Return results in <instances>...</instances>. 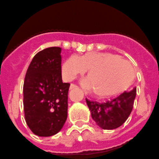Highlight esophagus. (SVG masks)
<instances>
[{
    "mask_svg": "<svg viewBox=\"0 0 159 159\" xmlns=\"http://www.w3.org/2000/svg\"><path fill=\"white\" fill-rule=\"evenodd\" d=\"M78 87L77 86L76 84H71L70 86V89H78Z\"/></svg>",
    "mask_w": 159,
    "mask_h": 159,
    "instance_id": "34e87169",
    "label": "esophagus"
}]
</instances>
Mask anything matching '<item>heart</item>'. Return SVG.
<instances>
[{
    "instance_id": "b5f03b06",
    "label": "heart",
    "mask_w": 159,
    "mask_h": 159,
    "mask_svg": "<svg viewBox=\"0 0 159 159\" xmlns=\"http://www.w3.org/2000/svg\"><path fill=\"white\" fill-rule=\"evenodd\" d=\"M63 75L72 81L88 71L84 88L93 90L99 98H109L131 85L134 71L129 63L113 54L89 52L83 56H71L63 65Z\"/></svg>"
}]
</instances>
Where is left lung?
Masks as SVG:
<instances>
[{"mask_svg":"<svg viewBox=\"0 0 159 159\" xmlns=\"http://www.w3.org/2000/svg\"><path fill=\"white\" fill-rule=\"evenodd\" d=\"M136 95V88L129 92H124L118 97L100 103L86 100L91 116L98 126L103 129H115L126 121L133 107Z\"/></svg>","mask_w":159,"mask_h":159,"instance_id":"obj_1","label":"left lung"}]
</instances>
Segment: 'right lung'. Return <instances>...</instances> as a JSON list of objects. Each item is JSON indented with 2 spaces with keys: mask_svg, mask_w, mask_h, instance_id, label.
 <instances>
[{
  "mask_svg": "<svg viewBox=\"0 0 159 159\" xmlns=\"http://www.w3.org/2000/svg\"><path fill=\"white\" fill-rule=\"evenodd\" d=\"M61 48L50 47L33 58L23 84L25 119L38 136L59 133L67 118L69 83L61 74Z\"/></svg>",
  "mask_w": 159,
  "mask_h": 159,
  "instance_id": "add662e5",
  "label": "right lung"
}]
</instances>
